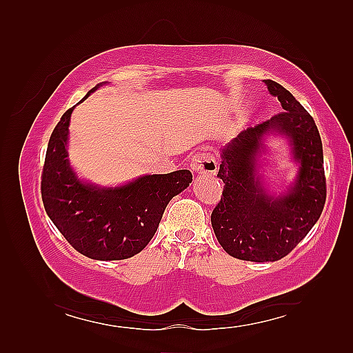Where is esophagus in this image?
<instances>
[{
	"mask_svg": "<svg viewBox=\"0 0 353 353\" xmlns=\"http://www.w3.org/2000/svg\"><path fill=\"white\" fill-rule=\"evenodd\" d=\"M190 167L192 171L199 172V174H215L219 163H216L215 157L211 153L197 152L191 157Z\"/></svg>",
	"mask_w": 353,
	"mask_h": 353,
	"instance_id": "obj_1",
	"label": "esophagus"
}]
</instances>
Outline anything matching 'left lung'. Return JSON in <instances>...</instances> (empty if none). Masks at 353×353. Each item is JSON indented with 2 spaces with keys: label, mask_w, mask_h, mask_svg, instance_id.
Segmentation results:
<instances>
[{
  "label": "left lung",
  "mask_w": 353,
  "mask_h": 353,
  "mask_svg": "<svg viewBox=\"0 0 353 353\" xmlns=\"http://www.w3.org/2000/svg\"><path fill=\"white\" fill-rule=\"evenodd\" d=\"M283 112L241 132L221 150L219 176L223 196L211 215L220 245L230 256L267 262L279 261L308 235L326 201L323 145L312 117L290 91L264 80ZM270 131L290 139L301 163L295 185L281 198H270L256 176L261 138Z\"/></svg>",
  "instance_id": "8db88e82"
}]
</instances>
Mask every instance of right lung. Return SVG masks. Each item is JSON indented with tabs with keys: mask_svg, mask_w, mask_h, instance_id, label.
Returning a JSON list of instances; mask_svg holds the SVG:
<instances>
[{
	"mask_svg": "<svg viewBox=\"0 0 353 353\" xmlns=\"http://www.w3.org/2000/svg\"><path fill=\"white\" fill-rule=\"evenodd\" d=\"M72 109L65 112L50 137L41 182L43 208L79 253L99 261L132 258L150 243L165 208L188 188L192 174L190 170L148 174L118 188L79 181L66 152Z\"/></svg>",
	"mask_w": 353,
	"mask_h": 353,
	"instance_id": "1",
	"label": "right lung"
}]
</instances>
